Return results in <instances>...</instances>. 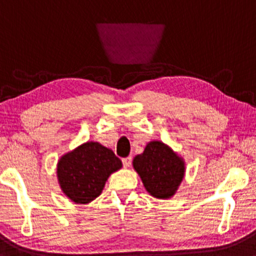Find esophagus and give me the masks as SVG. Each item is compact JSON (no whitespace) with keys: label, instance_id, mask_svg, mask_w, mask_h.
I'll return each mask as SVG.
<instances>
[{"label":"esophagus","instance_id":"34e87169","mask_svg":"<svg viewBox=\"0 0 256 256\" xmlns=\"http://www.w3.org/2000/svg\"><path fill=\"white\" fill-rule=\"evenodd\" d=\"M122 162H123V166H126V168H128V166H130V163H132V157L129 156V157H126V158H123L122 160Z\"/></svg>","mask_w":256,"mask_h":256}]
</instances>
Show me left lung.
Returning a JSON list of instances; mask_svg holds the SVG:
<instances>
[{"label":"left lung","instance_id":"obj_1","mask_svg":"<svg viewBox=\"0 0 256 256\" xmlns=\"http://www.w3.org/2000/svg\"><path fill=\"white\" fill-rule=\"evenodd\" d=\"M146 191L160 200L173 197L185 175V162L164 142H150L133 160Z\"/></svg>","mask_w":256,"mask_h":256}]
</instances>
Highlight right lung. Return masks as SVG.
<instances>
[{
    "label": "right lung",
    "mask_w": 256,
    "mask_h": 256,
    "mask_svg": "<svg viewBox=\"0 0 256 256\" xmlns=\"http://www.w3.org/2000/svg\"><path fill=\"white\" fill-rule=\"evenodd\" d=\"M122 168L112 150L87 142L59 160L56 176L62 191L77 204H87L102 194L106 180Z\"/></svg>",
    "instance_id": "1"
}]
</instances>
